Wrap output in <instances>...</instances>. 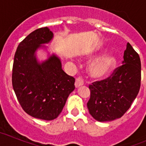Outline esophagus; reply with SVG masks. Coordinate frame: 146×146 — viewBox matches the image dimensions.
<instances>
[{
  "mask_svg": "<svg viewBox=\"0 0 146 146\" xmlns=\"http://www.w3.org/2000/svg\"><path fill=\"white\" fill-rule=\"evenodd\" d=\"M83 84H84V81H83L82 77H77V78H76L75 83H74L76 88H79L80 86H82Z\"/></svg>",
  "mask_w": 146,
  "mask_h": 146,
  "instance_id": "obj_1",
  "label": "esophagus"
}]
</instances>
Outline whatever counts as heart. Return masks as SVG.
Returning a JSON list of instances; mask_svg holds the SVG:
<instances>
[{"mask_svg":"<svg viewBox=\"0 0 146 146\" xmlns=\"http://www.w3.org/2000/svg\"><path fill=\"white\" fill-rule=\"evenodd\" d=\"M116 64V59L111 55H104L93 61L88 67V72L94 78H103L112 72Z\"/></svg>","mask_w":146,"mask_h":146,"instance_id":"heart-1","label":"heart"}]
</instances>
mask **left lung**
Instances as JSON below:
<instances>
[{
	"label": "left lung",
	"instance_id": "obj_1",
	"mask_svg": "<svg viewBox=\"0 0 146 146\" xmlns=\"http://www.w3.org/2000/svg\"><path fill=\"white\" fill-rule=\"evenodd\" d=\"M122 63L108 78L89 85L91 96L87 107L96 121H110L122 117L138 94L141 62L129 43L126 44Z\"/></svg>",
	"mask_w": 146,
	"mask_h": 146
}]
</instances>
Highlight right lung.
Returning <instances> with one entry per match:
<instances>
[{
    "mask_svg": "<svg viewBox=\"0 0 146 146\" xmlns=\"http://www.w3.org/2000/svg\"><path fill=\"white\" fill-rule=\"evenodd\" d=\"M53 33L47 27L35 30L19 44L12 69V86L23 110L31 116L51 121L57 118L75 79L66 74L55 55L39 64L36 51L50 42Z\"/></svg>",
    "mask_w": 146,
    "mask_h": 146,
    "instance_id": "obj_1",
    "label": "right lung"
}]
</instances>
